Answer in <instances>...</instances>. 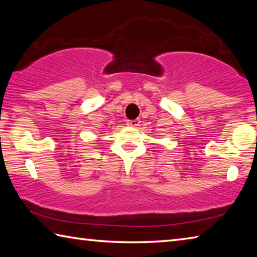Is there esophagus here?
Wrapping results in <instances>:
<instances>
[{
  "mask_svg": "<svg viewBox=\"0 0 257 257\" xmlns=\"http://www.w3.org/2000/svg\"><path fill=\"white\" fill-rule=\"evenodd\" d=\"M139 122H141V121H139L138 119H136V120H128L127 121V124L129 125V127H137V125L139 124Z\"/></svg>",
  "mask_w": 257,
  "mask_h": 257,
  "instance_id": "esophagus-1",
  "label": "esophagus"
}]
</instances>
